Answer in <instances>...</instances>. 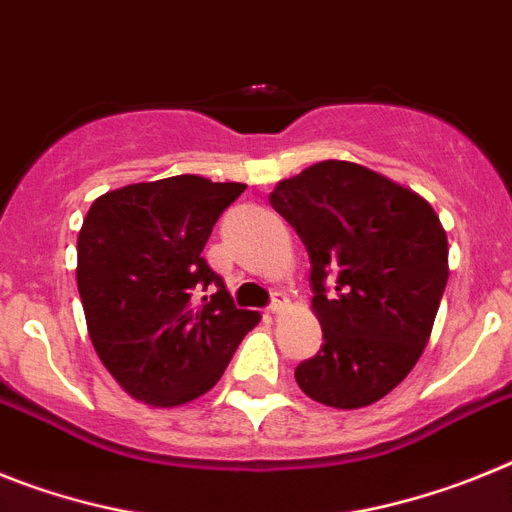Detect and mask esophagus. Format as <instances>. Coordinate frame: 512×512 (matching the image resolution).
I'll list each match as a JSON object with an SVG mask.
<instances>
[{"label": "esophagus", "instance_id": "34e87169", "mask_svg": "<svg viewBox=\"0 0 512 512\" xmlns=\"http://www.w3.org/2000/svg\"><path fill=\"white\" fill-rule=\"evenodd\" d=\"M286 296H281V293H275V299L270 301V306H268V314H273V317H278V314H283V311H286Z\"/></svg>", "mask_w": 512, "mask_h": 512}]
</instances>
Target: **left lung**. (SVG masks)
<instances>
[{
	"label": "left lung",
	"mask_w": 512,
	"mask_h": 512,
	"mask_svg": "<svg viewBox=\"0 0 512 512\" xmlns=\"http://www.w3.org/2000/svg\"><path fill=\"white\" fill-rule=\"evenodd\" d=\"M309 252L322 348L296 366L314 402L355 410L420 361L448 281V239L425 198L355 162L311 164L270 193Z\"/></svg>",
	"instance_id": "left-lung-1"
}]
</instances>
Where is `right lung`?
Segmentation results:
<instances>
[{
    "mask_svg": "<svg viewBox=\"0 0 512 512\" xmlns=\"http://www.w3.org/2000/svg\"><path fill=\"white\" fill-rule=\"evenodd\" d=\"M244 188L177 175L110 190L87 211L77 239L87 330L133 399L154 407L193 402L260 322L257 311L234 306L203 257L213 224Z\"/></svg>",
    "mask_w": 512,
    "mask_h": 512,
    "instance_id": "1",
    "label": "right lung"
}]
</instances>
